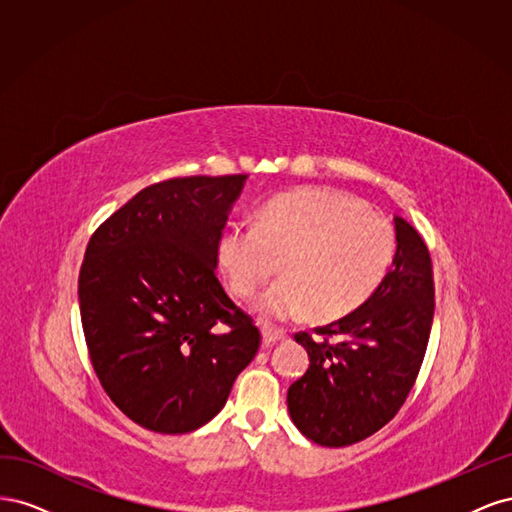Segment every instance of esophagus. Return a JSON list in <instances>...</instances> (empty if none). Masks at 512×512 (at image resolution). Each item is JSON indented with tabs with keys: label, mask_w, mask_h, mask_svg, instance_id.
I'll use <instances>...</instances> for the list:
<instances>
[{
	"label": "esophagus",
	"mask_w": 512,
	"mask_h": 512,
	"mask_svg": "<svg viewBox=\"0 0 512 512\" xmlns=\"http://www.w3.org/2000/svg\"><path fill=\"white\" fill-rule=\"evenodd\" d=\"M286 337H288L286 331L273 329V327H262V342H265V346H271V344H277V342H284Z\"/></svg>",
	"instance_id": "1"
}]
</instances>
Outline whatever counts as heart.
I'll list each match as a JSON object with an SVG mask.
<instances>
[{"label": "heart", "instance_id": "obj_1", "mask_svg": "<svg viewBox=\"0 0 512 512\" xmlns=\"http://www.w3.org/2000/svg\"><path fill=\"white\" fill-rule=\"evenodd\" d=\"M397 247L393 224L363 200L335 190H305L269 200L254 224H230L218 243L228 288L241 299L282 269L256 301L265 320H297L316 309L331 320L350 314L389 271Z\"/></svg>", "mask_w": 512, "mask_h": 512}]
</instances>
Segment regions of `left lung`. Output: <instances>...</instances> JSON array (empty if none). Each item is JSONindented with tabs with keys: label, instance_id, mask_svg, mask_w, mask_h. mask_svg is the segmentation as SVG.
Returning <instances> with one entry per match:
<instances>
[{
	"label": "left lung",
	"instance_id": "left-lung-1",
	"mask_svg": "<svg viewBox=\"0 0 512 512\" xmlns=\"http://www.w3.org/2000/svg\"><path fill=\"white\" fill-rule=\"evenodd\" d=\"M397 252L374 294L314 337L297 333L309 367L290 384L288 412L305 438L350 446L382 429L404 406L433 322L431 258L421 235L397 218Z\"/></svg>",
	"mask_w": 512,
	"mask_h": 512
}]
</instances>
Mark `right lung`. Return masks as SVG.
<instances>
[{
  "label": "right lung",
  "mask_w": 512,
  "mask_h": 512,
  "mask_svg": "<svg viewBox=\"0 0 512 512\" xmlns=\"http://www.w3.org/2000/svg\"><path fill=\"white\" fill-rule=\"evenodd\" d=\"M247 175L153 183L89 239L79 275L85 342L113 404L145 429L209 423L260 346L215 267Z\"/></svg>",
  "instance_id": "1"
}]
</instances>
